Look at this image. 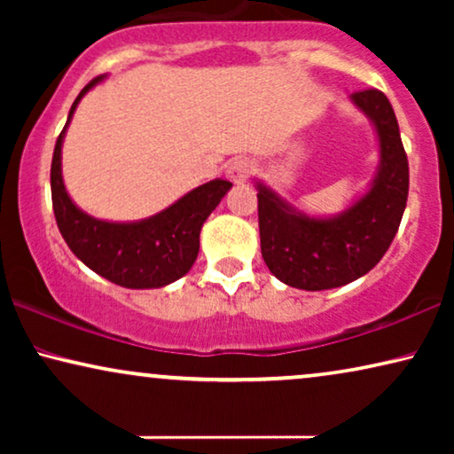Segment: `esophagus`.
Returning <instances> with one entry per match:
<instances>
[{
  "label": "esophagus",
  "instance_id": "34e87169",
  "mask_svg": "<svg viewBox=\"0 0 454 454\" xmlns=\"http://www.w3.org/2000/svg\"><path fill=\"white\" fill-rule=\"evenodd\" d=\"M252 173H254V160L246 159V157L231 160V163H229V167H227V176L233 184L247 182Z\"/></svg>",
  "mask_w": 454,
  "mask_h": 454
}]
</instances>
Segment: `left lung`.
Masks as SVG:
<instances>
[{
	"label": "left lung",
	"instance_id": "left-lung-1",
	"mask_svg": "<svg viewBox=\"0 0 454 454\" xmlns=\"http://www.w3.org/2000/svg\"><path fill=\"white\" fill-rule=\"evenodd\" d=\"M378 140L368 188L337 215H309L256 179L260 250L278 281L303 291L343 287L380 262L407 207L409 165L393 105L380 90L353 92Z\"/></svg>",
	"mask_w": 454,
	"mask_h": 454
}]
</instances>
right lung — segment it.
I'll list each match as a JSON object with an SVG mask.
<instances>
[{
  "mask_svg": "<svg viewBox=\"0 0 454 454\" xmlns=\"http://www.w3.org/2000/svg\"><path fill=\"white\" fill-rule=\"evenodd\" d=\"M105 78L107 76H98L80 90L55 142L51 160L55 221L74 256L97 275L120 287L159 289L182 278L196 262L204 221L233 184L216 177L190 190L160 213L140 221H105L84 213L66 190L61 146L78 103Z\"/></svg>",
  "mask_w": 454,
  "mask_h": 454,
  "instance_id": "obj_1",
  "label": "right lung"
}]
</instances>
